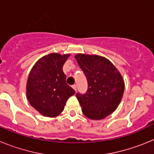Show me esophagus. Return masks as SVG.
Masks as SVG:
<instances>
[{"instance_id": "obj_1", "label": "esophagus", "mask_w": 154, "mask_h": 154, "mask_svg": "<svg viewBox=\"0 0 154 154\" xmlns=\"http://www.w3.org/2000/svg\"><path fill=\"white\" fill-rule=\"evenodd\" d=\"M72 88H73V89H74V90L76 92V88H77V85H72Z\"/></svg>"}]
</instances>
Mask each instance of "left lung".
Segmentation results:
<instances>
[{
  "instance_id": "1",
  "label": "left lung",
  "mask_w": 154,
  "mask_h": 154,
  "mask_svg": "<svg viewBox=\"0 0 154 154\" xmlns=\"http://www.w3.org/2000/svg\"><path fill=\"white\" fill-rule=\"evenodd\" d=\"M75 58L88 81L86 93L76 94L82 111L89 119H104L117 109L123 98L125 89L123 76L105 57L77 54Z\"/></svg>"
}]
</instances>
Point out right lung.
Here are the masks:
<instances>
[{"label": "right lung", "instance_id": "1", "mask_svg": "<svg viewBox=\"0 0 154 154\" xmlns=\"http://www.w3.org/2000/svg\"><path fill=\"white\" fill-rule=\"evenodd\" d=\"M70 54L50 53L36 62L28 75L27 99L31 106L47 117H55L64 110L75 90L66 83L62 67Z\"/></svg>", "mask_w": 154, "mask_h": 154}]
</instances>
